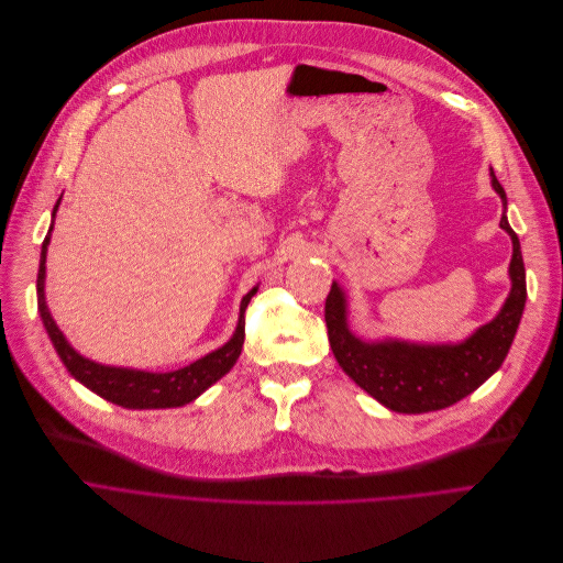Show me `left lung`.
Returning a JSON list of instances; mask_svg holds the SVG:
<instances>
[{"instance_id":"1","label":"left lung","mask_w":563,"mask_h":563,"mask_svg":"<svg viewBox=\"0 0 563 563\" xmlns=\"http://www.w3.org/2000/svg\"><path fill=\"white\" fill-rule=\"evenodd\" d=\"M493 176L495 192L506 206V195L499 180ZM499 227L511 235L514 258L508 265L511 292L501 311L481 325L461 343H408V341H362L347 328V305L343 290L334 282L325 300V323L330 347L339 366L364 391L394 412L421 415L459 404L461 398L484 385L501 366L514 343L527 300L525 263L520 240L501 216Z\"/></svg>"}]
</instances>
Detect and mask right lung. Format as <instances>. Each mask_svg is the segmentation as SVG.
<instances>
[{
	"label": "right lung",
	"instance_id": "obj_1",
	"mask_svg": "<svg viewBox=\"0 0 563 563\" xmlns=\"http://www.w3.org/2000/svg\"><path fill=\"white\" fill-rule=\"evenodd\" d=\"M62 201V199H59ZM59 201L55 206V212L59 208ZM52 231V227H49ZM49 231L43 240L41 247V265H38V279H36V292H38V311L43 318V325L47 330V336L55 345L57 355L62 357L64 366L68 368L75 380L82 383L87 389L98 394L100 398L110 400L121 408L130 410H159V408H180L190 404L197 396H201L210 385H216L222 376L233 368L235 360L240 357L245 343V309L256 292L258 286H254L247 296L240 302V318L233 336L218 347V351L208 353L206 357L192 362L190 366H183L178 371L169 373H151V371H137V368H121V366H104L98 362H91L79 355L75 347L66 341L62 330L57 328L55 318H52L47 305H45V254L49 245Z\"/></svg>",
	"mask_w": 563,
	"mask_h": 563
}]
</instances>
